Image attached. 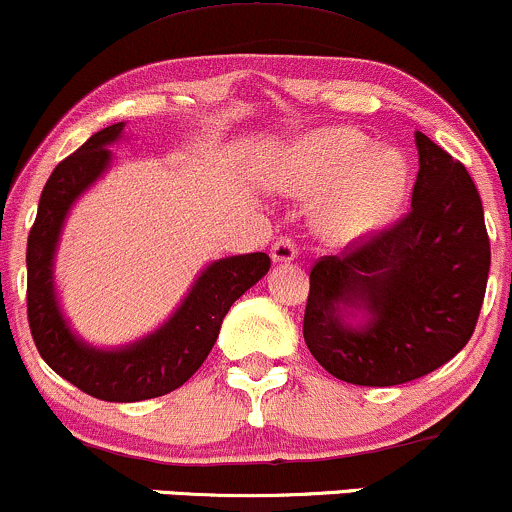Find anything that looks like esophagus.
I'll return each instance as SVG.
<instances>
[{
    "label": "esophagus",
    "mask_w": 512,
    "mask_h": 512,
    "mask_svg": "<svg viewBox=\"0 0 512 512\" xmlns=\"http://www.w3.org/2000/svg\"><path fill=\"white\" fill-rule=\"evenodd\" d=\"M270 256H273L275 263H290L297 258V244H294V239L290 237H280L278 242L273 244V249H270Z\"/></svg>",
    "instance_id": "obj_1"
}]
</instances>
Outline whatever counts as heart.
<instances>
[{
  "mask_svg": "<svg viewBox=\"0 0 512 512\" xmlns=\"http://www.w3.org/2000/svg\"><path fill=\"white\" fill-rule=\"evenodd\" d=\"M270 186L294 198L330 191L318 210V230L352 242L381 227L407 186L398 150L376 148L354 129H326L302 138L270 170Z\"/></svg>",
  "mask_w": 512,
  "mask_h": 512,
  "instance_id": "1",
  "label": "heart"
}]
</instances>
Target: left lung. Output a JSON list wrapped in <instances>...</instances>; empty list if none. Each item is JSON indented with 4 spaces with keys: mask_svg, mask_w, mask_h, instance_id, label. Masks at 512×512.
<instances>
[{
    "mask_svg": "<svg viewBox=\"0 0 512 512\" xmlns=\"http://www.w3.org/2000/svg\"><path fill=\"white\" fill-rule=\"evenodd\" d=\"M414 141L410 213L340 256H323L309 275L306 347L354 386L431 374L467 345L482 311L491 266L482 198L462 162L422 131Z\"/></svg>",
    "mask_w": 512,
    "mask_h": 512,
    "instance_id": "8db88e82",
    "label": "left lung"
}]
</instances>
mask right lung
Instances as JSON below:
<instances>
[{"instance_id": "obj_1", "label": "right lung", "mask_w": 512, "mask_h": 512, "mask_svg": "<svg viewBox=\"0 0 512 512\" xmlns=\"http://www.w3.org/2000/svg\"><path fill=\"white\" fill-rule=\"evenodd\" d=\"M124 122L107 126L59 162L40 194L28 234V323L47 366L78 390L107 402L160 398L184 386L206 362L218 340L222 318L242 294L268 273L263 251L220 258L206 266L194 287L155 333L124 347L100 350L69 328L54 292V254L76 198L105 174L107 146L122 138Z\"/></svg>"}]
</instances>
